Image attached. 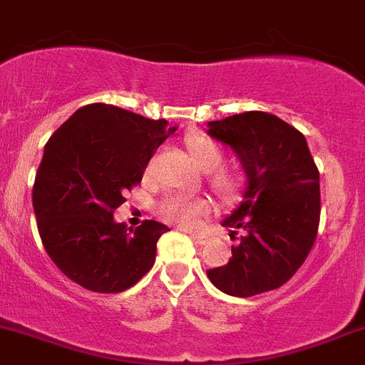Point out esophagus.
Masks as SVG:
<instances>
[{"instance_id":"1","label":"esophagus","mask_w":365,"mask_h":365,"mask_svg":"<svg viewBox=\"0 0 365 365\" xmlns=\"http://www.w3.org/2000/svg\"><path fill=\"white\" fill-rule=\"evenodd\" d=\"M191 239L198 244H207L209 242V235L205 234H191Z\"/></svg>"}]
</instances>
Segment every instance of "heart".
<instances>
[{
  "instance_id": "1",
  "label": "heart",
  "mask_w": 365,
  "mask_h": 365,
  "mask_svg": "<svg viewBox=\"0 0 365 365\" xmlns=\"http://www.w3.org/2000/svg\"><path fill=\"white\" fill-rule=\"evenodd\" d=\"M186 149L198 168L210 172L209 184L217 197L227 204H234L240 198L244 181L239 174L228 170H216L223 163V151L204 135H191L186 138ZM210 202L198 195L175 193L163 198L158 205V214L165 221L182 228H195L209 216Z\"/></svg>"
}]
</instances>
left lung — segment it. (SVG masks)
Listing matches in <instances>:
<instances>
[{"instance_id": "left-lung-1", "label": "left lung", "mask_w": 365, "mask_h": 365, "mask_svg": "<svg viewBox=\"0 0 365 365\" xmlns=\"http://www.w3.org/2000/svg\"><path fill=\"white\" fill-rule=\"evenodd\" d=\"M207 133L230 145L246 174L239 207L221 221L235 237L227 265L209 269L227 295L251 297L283 287L313 247L320 223V172L306 137L267 112L207 123Z\"/></svg>"}]
</instances>
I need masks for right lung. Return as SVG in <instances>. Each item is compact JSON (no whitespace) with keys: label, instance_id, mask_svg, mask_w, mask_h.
<instances>
[{"label":"right lung","instance_id":"obj_1","mask_svg":"<svg viewBox=\"0 0 365 365\" xmlns=\"http://www.w3.org/2000/svg\"><path fill=\"white\" fill-rule=\"evenodd\" d=\"M175 130L165 119L91 103L45 144L33 186L38 234L58 269L86 290L125 292L155 264L158 239L170 228L145 220L128 230L114 210Z\"/></svg>","mask_w":365,"mask_h":365}]
</instances>
